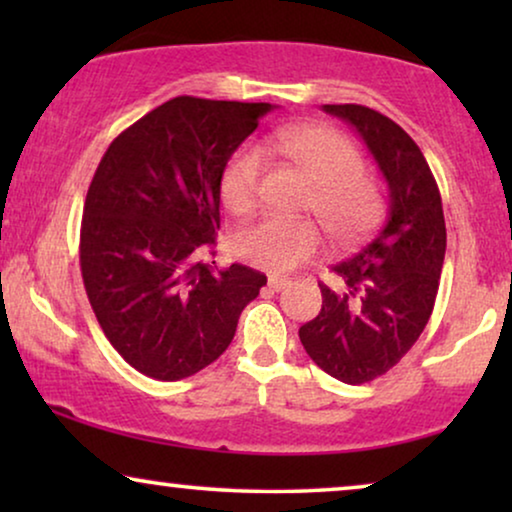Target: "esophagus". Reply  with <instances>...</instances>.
<instances>
[{
	"label": "esophagus",
	"mask_w": 512,
	"mask_h": 512,
	"mask_svg": "<svg viewBox=\"0 0 512 512\" xmlns=\"http://www.w3.org/2000/svg\"><path fill=\"white\" fill-rule=\"evenodd\" d=\"M268 286L272 291H282V289H286V286H289V279L286 277H277V275H270L268 277Z\"/></svg>",
	"instance_id": "esophagus-1"
}]
</instances>
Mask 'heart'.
<instances>
[{
	"label": "heart",
	"mask_w": 512,
	"mask_h": 512,
	"mask_svg": "<svg viewBox=\"0 0 512 512\" xmlns=\"http://www.w3.org/2000/svg\"><path fill=\"white\" fill-rule=\"evenodd\" d=\"M265 149L291 158L314 184L307 209L319 216L335 240H352L377 219L382 193L375 179L361 172V156L342 132L326 125H293L275 130ZM265 151L242 144L223 163L219 177L221 202L228 212L247 214L258 200ZM321 251V233L312 221L261 216L233 235V254L254 268L284 275L312 261Z\"/></svg>",
	"instance_id": "heart-1"
}]
</instances>
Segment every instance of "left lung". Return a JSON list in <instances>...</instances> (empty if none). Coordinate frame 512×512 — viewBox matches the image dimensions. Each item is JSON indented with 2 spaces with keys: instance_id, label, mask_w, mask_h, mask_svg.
<instances>
[{
  "instance_id": "left-lung-1",
  "label": "left lung",
  "mask_w": 512,
  "mask_h": 512,
  "mask_svg": "<svg viewBox=\"0 0 512 512\" xmlns=\"http://www.w3.org/2000/svg\"><path fill=\"white\" fill-rule=\"evenodd\" d=\"M352 123L389 186L380 230L333 265L342 291L321 286V312L300 326V342L335 380L363 384L396 366L422 335L445 261L443 200L424 153L401 125L363 104H324Z\"/></svg>"
}]
</instances>
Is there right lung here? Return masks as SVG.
<instances>
[{
  "label": "right lung",
  "mask_w": 512,
  "mask_h": 512,
  "mask_svg": "<svg viewBox=\"0 0 512 512\" xmlns=\"http://www.w3.org/2000/svg\"><path fill=\"white\" fill-rule=\"evenodd\" d=\"M270 109L174 97L125 128L97 165L81 221L83 286L107 340L146 377L184 380L214 363L268 282L202 256L221 226L223 163Z\"/></svg>",
  "instance_id": "obj_1"
}]
</instances>
